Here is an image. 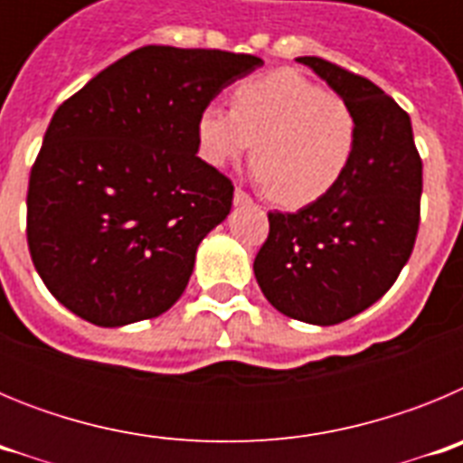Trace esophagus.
I'll return each mask as SVG.
<instances>
[{"label": "esophagus", "instance_id": "1", "mask_svg": "<svg viewBox=\"0 0 463 463\" xmlns=\"http://www.w3.org/2000/svg\"><path fill=\"white\" fill-rule=\"evenodd\" d=\"M234 203H236V206H248V203H252V196L248 194L245 190H241V187H236V190H234Z\"/></svg>", "mask_w": 463, "mask_h": 463}]
</instances>
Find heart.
<instances>
[{
  "label": "heart",
  "mask_w": 463,
  "mask_h": 463,
  "mask_svg": "<svg viewBox=\"0 0 463 463\" xmlns=\"http://www.w3.org/2000/svg\"><path fill=\"white\" fill-rule=\"evenodd\" d=\"M199 150L213 166L250 153L257 178L282 206H308L338 185L357 148V118L343 97L294 69L243 80L234 109L199 116Z\"/></svg>",
  "instance_id": "1"
}]
</instances>
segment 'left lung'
Wrapping results in <instances>:
<instances>
[{
    "mask_svg": "<svg viewBox=\"0 0 463 463\" xmlns=\"http://www.w3.org/2000/svg\"><path fill=\"white\" fill-rule=\"evenodd\" d=\"M347 101L357 148L338 185L297 213H269L255 278L292 320L338 325L394 285L420 229L422 159L411 118L369 79L322 57H298Z\"/></svg>",
    "mask_w": 463,
    "mask_h": 463,
    "instance_id": "left-lung-1",
    "label": "left lung"
}]
</instances>
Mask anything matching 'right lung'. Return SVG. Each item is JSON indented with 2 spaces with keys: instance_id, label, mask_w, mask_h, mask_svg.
Here are the masks:
<instances>
[{
  "instance_id": "obj_1",
  "label": "right lung",
  "mask_w": 463,
  "mask_h": 463,
  "mask_svg": "<svg viewBox=\"0 0 463 463\" xmlns=\"http://www.w3.org/2000/svg\"><path fill=\"white\" fill-rule=\"evenodd\" d=\"M261 60L143 46L55 110L27 190V245L52 297L97 326L157 317L234 185L196 157L199 116Z\"/></svg>"
}]
</instances>
